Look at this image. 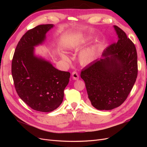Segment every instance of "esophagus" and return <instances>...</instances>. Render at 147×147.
I'll use <instances>...</instances> for the list:
<instances>
[{
    "label": "esophagus",
    "mask_w": 147,
    "mask_h": 147,
    "mask_svg": "<svg viewBox=\"0 0 147 147\" xmlns=\"http://www.w3.org/2000/svg\"><path fill=\"white\" fill-rule=\"evenodd\" d=\"M72 77L74 80H78L79 79V75L77 72H73L72 74Z\"/></svg>",
    "instance_id": "obj_1"
}]
</instances>
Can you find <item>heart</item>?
I'll use <instances>...</instances> for the list:
<instances>
[{"instance_id":"obj_1","label":"heart","mask_w":147,"mask_h":147,"mask_svg":"<svg viewBox=\"0 0 147 147\" xmlns=\"http://www.w3.org/2000/svg\"><path fill=\"white\" fill-rule=\"evenodd\" d=\"M80 47V44L78 43L74 46H71L70 48L72 50H77ZM96 56V49L94 47L89 48L84 50L80 53L78 55V59L80 63L83 65H87L91 63L94 60ZM60 56L62 59L65 62H69L70 58L68 56H67L63 53H61Z\"/></svg>"}]
</instances>
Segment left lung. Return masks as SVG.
Masks as SVG:
<instances>
[{"mask_svg":"<svg viewBox=\"0 0 147 147\" xmlns=\"http://www.w3.org/2000/svg\"><path fill=\"white\" fill-rule=\"evenodd\" d=\"M113 28L118 41L104 50L102 57L81 72L92 105L110 110L121 105L127 98L137 76V55L134 44L117 26Z\"/></svg>","mask_w":147,"mask_h":147,"instance_id":"8db88e82","label":"left lung"}]
</instances>
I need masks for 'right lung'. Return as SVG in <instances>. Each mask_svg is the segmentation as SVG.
I'll return each instance as SVG.
<instances>
[{
    "mask_svg": "<svg viewBox=\"0 0 147 147\" xmlns=\"http://www.w3.org/2000/svg\"><path fill=\"white\" fill-rule=\"evenodd\" d=\"M55 25L43 24L29 30L20 39L11 63V74L18 94L32 109L50 112L63 100L70 74L56 69L50 61L35 54Z\"/></svg>",
    "mask_w": 147,
    "mask_h": 147,
    "instance_id": "1",
    "label": "right lung"
}]
</instances>
